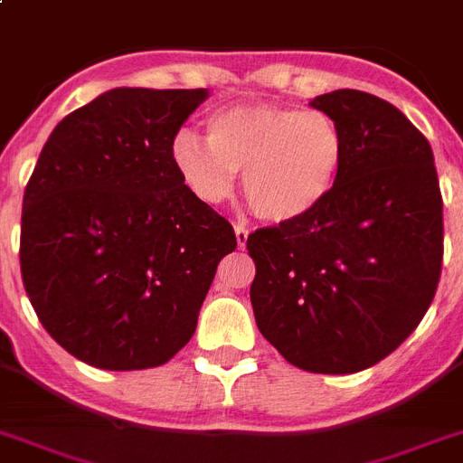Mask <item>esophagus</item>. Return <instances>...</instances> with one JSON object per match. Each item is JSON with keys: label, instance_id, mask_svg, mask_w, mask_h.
<instances>
[{"label": "esophagus", "instance_id": "esophagus-1", "mask_svg": "<svg viewBox=\"0 0 463 463\" xmlns=\"http://www.w3.org/2000/svg\"><path fill=\"white\" fill-rule=\"evenodd\" d=\"M235 237H237V247L244 249L247 247V240H249V231L244 226H235Z\"/></svg>", "mask_w": 463, "mask_h": 463}]
</instances>
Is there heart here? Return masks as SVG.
I'll list each match as a JSON object with an SVG mask.
<instances>
[{
    "label": "heart",
    "instance_id": "1",
    "mask_svg": "<svg viewBox=\"0 0 463 463\" xmlns=\"http://www.w3.org/2000/svg\"><path fill=\"white\" fill-rule=\"evenodd\" d=\"M347 142L319 109L235 104L207 118V139L191 130L172 139V165L188 191L219 204L242 175L244 198L259 219L293 223L326 203L343 170Z\"/></svg>",
    "mask_w": 463,
    "mask_h": 463
}]
</instances>
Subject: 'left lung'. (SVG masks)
Segmentation results:
<instances>
[{
  "instance_id": "obj_1",
  "label": "left lung",
  "mask_w": 463,
  "mask_h": 463,
  "mask_svg": "<svg viewBox=\"0 0 463 463\" xmlns=\"http://www.w3.org/2000/svg\"><path fill=\"white\" fill-rule=\"evenodd\" d=\"M309 104L343 130V170L312 214L249 235V293L256 326L288 364L347 375L389 356L431 305L443 198L431 144L393 104L347 88Z\"/></svg>"
}]
</instances>
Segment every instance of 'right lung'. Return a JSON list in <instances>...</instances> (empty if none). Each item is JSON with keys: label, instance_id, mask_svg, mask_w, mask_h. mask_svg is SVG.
<instances>
[{"label": "right lung", "instance_id": "1", "mask_svg": "<svg viewBox=\"0 0 463 463\" xmlns=\"http://www.w3.org/2000/svg\"><path fill=\"white\" fill-rule=\"evenodd\" d=\"M204 99V88H114L43 144L23 198L20 272L48 335L83 364H167L235 251L231 223L172 165V139Z\"/></svg>", "mask_w": 463, "mask_h": 463}]
</instances>
